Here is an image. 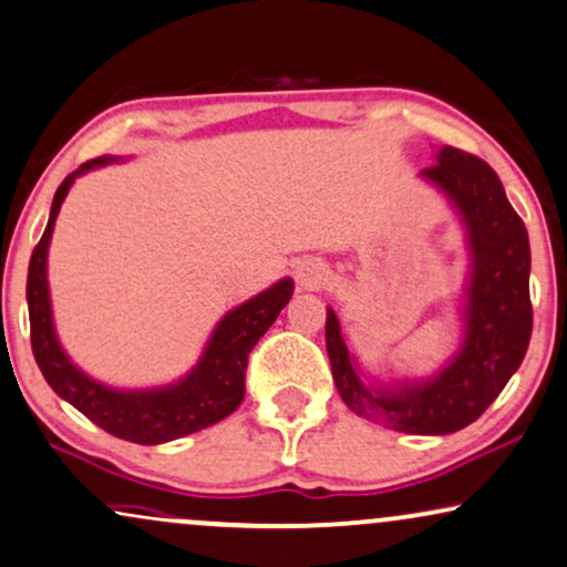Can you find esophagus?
I'll list each match as a JSON object with an SVG mask.
<instances>
[{
  "instance_id": "obj_1",
  "label": "esophagus",
  "mask_w": 567,
  "mask_h": 567,
  "mask_svg": "<svg viewBox=\"0 0 567 567\" xmlns=\"http://www.w3.org/2000/svg\"><path fill=\"white\" fill-rule=\"evenodd\" d=\"M295 278L302 291H316L328 281V268L316 257H305L295 265Z\"/></svg>"
}]
</instances>
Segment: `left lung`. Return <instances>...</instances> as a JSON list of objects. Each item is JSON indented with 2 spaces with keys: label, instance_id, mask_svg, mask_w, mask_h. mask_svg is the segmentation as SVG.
Returning a JSON list of instances; mask_svg holds the SVG:
<instances>
[{
  "label": "left lung",
  "instance_id": "1",
  "mask_svg": "<svg viewBox=\"0 0 567 567\" xmlns=\"http://www.w3.org/2000/svg\"><path fill=\"white\" fill-rule=\"evenodd\" d=\"M433 159L417 178L450 199L467 244L457 352L429 379L373 381L349 349L333 307L326 310V349L341 400L370 423L415 436H444L484 415L520 368L534 326L528 230L499 176L454 146H442Z\"/></svg>",
  "mask_w": 567,
  "mask_h": 567
}]
</instances>
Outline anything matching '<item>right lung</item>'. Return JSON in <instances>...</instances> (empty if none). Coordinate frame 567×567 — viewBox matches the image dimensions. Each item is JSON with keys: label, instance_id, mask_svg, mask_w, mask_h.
I'll list each match as a JSON object with an SVG mask.
<instances>
[{"label": "right lung", "instance_id": "1", "mask_svg": "<svg viewBox=\"0 0 567 567\" xmlns=\"http://www.w3.org/2000/svg\"><path fill=\"white\" fill-rule=\"evenodd\" d=\"M121 157H96L70 173L54 194L44 236L37 244L28 265V318H31V347L37 365L54 394L81 410L91 423L113 433L117 439L134 444H165L173 439L220 423L244 400V373L251 347L260 341L268 328L276 323L278 312L289 305L295 295V281L281 278L257 297L247 299L218 320L209 333L205 352L199 354L184 379L152 389H115L91 379L68 358L58 331H54L52 299L47 281V255L52 241L54 220L65 202L73 181L83 173L96 171Z\"/></svg>", "mask_w": 567, "mask_h": 567}]
</instances>
